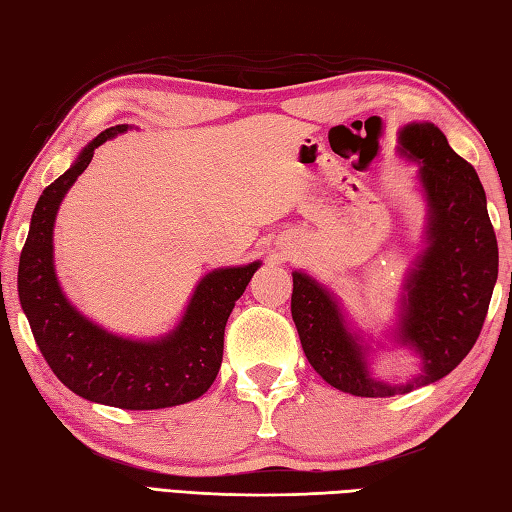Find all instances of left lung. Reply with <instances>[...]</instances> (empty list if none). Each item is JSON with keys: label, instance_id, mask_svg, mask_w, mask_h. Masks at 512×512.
<instances>
[{"label": "left lung", "instance_id": "left-lung-1", "mask_svg": "<svg viewBox=\"0 0 512 512\" xmlns=\"http://www.w3.org/2000/svg\"><path fill=\"white\" fill-rule=\"evenodd\" d=\"M398 143L400 156L417 163L426 218L422 252L406 271L395 320L382 338L356 327L329 287L291 271V318L302 351L322 380L358 398L409 393L451 373L473 349L497 283V238L473 165L431 121L406 123ZM387 341L421 360V371L398 385L372 373V353Z\"/></svg>", "mask_w": 512, "mask_h": 512}]
</instances>
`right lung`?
I'll return each instance as SVG.
<instances>
[{
	"label": "right lung",
	"instance_id": "1",
	"mask_svg": "<svg viewBox=\"0 0 512 512\" xmlns=\"http://www.w3.org/2000/svg\"><path fill=\"white\" fill-rule=\"evenodd\" d=\"M128 130V123L103 130L39 196L19 258L17 291L41 356L72 393L117 409L152 411L192 402L212 387L223 362L227 318L263 263L205 274L179 322L159 338H125L83 316L57 278V212L99 145Z\"/></svg>",
	"mask_w": 512,
	"mask_h": 512
}]
</instances>
